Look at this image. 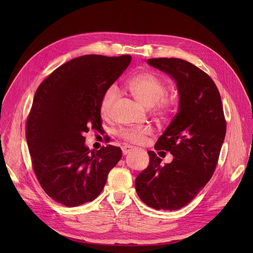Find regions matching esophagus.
I'll list each match as a JSON object with an SVG mask.
<instances>
[{"mask_svg":"<svg viewBox=\"0 0 253 253\" xmlns=\"http://www.w3.org/2000/svg\"><path fill=\"white\" fill-rule=\"evenodd\" d=\"M134 149H135V147L130 146V145H124V146H122V152H123L124 155H126V154L132 152Z\"/></svg>","mask_w":253,"mask_h":253,"instance_id":"1","label":"esophagus"}]
</instances>
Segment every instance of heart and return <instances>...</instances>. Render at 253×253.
Returning <instances> with one entry per match:
<instances>
[{
    "label": "heart",
    "instance_id": "obj_1",
    "mask_svg": "<svg viewBox=\"0 0 253 253\" xmlns=\"http://www.w3.org/2000/svg\"><path fill=\"white\" fill-rule=\"evenodd\" d=\"M126 89L143 106L147 108L155 107L157 113L162 116H168L176 104L174 94H165L167 91L166 82L153 72L145 71L134 74L125 82ZM119 97V90L116 86L108 87L100 101V112L103 116H109L114 103ZM152 133L149 126L124 128L119 131V137L131 143H142L146 136Z\"/></svg>",
    "mask_w": 253,
    "mask_h": 253
}]
</instances>
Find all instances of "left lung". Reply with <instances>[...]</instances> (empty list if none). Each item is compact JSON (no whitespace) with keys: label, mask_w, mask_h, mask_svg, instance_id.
<instances>
[{"label":"left lung","mask_w":253,"mask_h":253,"mask_svg":"<svg viewBox=\"0 0 253 253\" xmlns=\"http://www.w3.org/2000/svg\"><path fill=\"white\" fill-rule=\"evenodd\" d=\"M170 75L179 93V110L155 149L169 151L171 163L161 165L154 151L135 180L139 198L154 209L177 210L191 202L207 184L217 165L226 133L219 91L198 67L177 58L148 59Z\"/></svg>","instance_id":"obj_1"}]
</instances>
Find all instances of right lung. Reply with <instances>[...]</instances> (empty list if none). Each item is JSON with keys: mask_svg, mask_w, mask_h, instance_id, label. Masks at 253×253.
I'll use <instances>...</instances> for the list:
<instances>
[{"mask_svg": "<svg viewBox=\"0 0 253 253\" xmlns=\"http://www.w3.org/2000/svg\"><path fill=\"white\" fill-rule=\"evenodd\" d=\"M131 62L130 55H85L71 60L41 83L27 118L26 138L34 172L55 201L75 207L93 201L122 151H91L84 134L102 127L100 101Z\"/></svg>", "mask_w": 253, "mask_h": 253, "instance_id": "right-lung-1", "label": "right lung"}]
</instances>
